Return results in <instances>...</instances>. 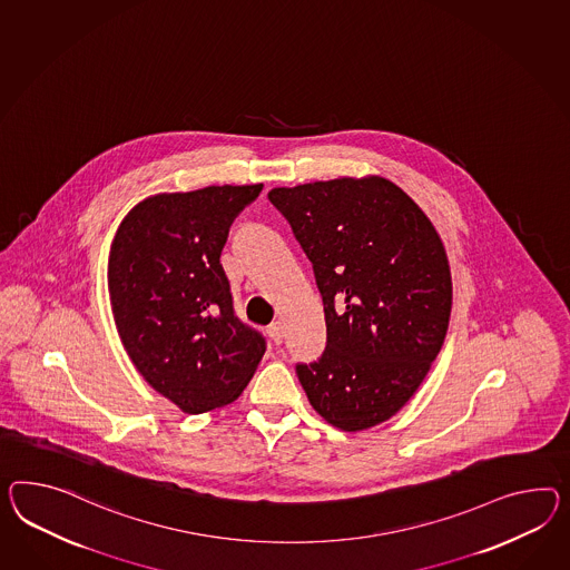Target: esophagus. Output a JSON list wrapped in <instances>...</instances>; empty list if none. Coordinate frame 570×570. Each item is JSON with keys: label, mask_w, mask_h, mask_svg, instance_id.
<instances>
[{"label": "esophagus", "mask_w": 570, "mask_h": 570, "mask_svg": "<svg viewBox=\"0 0 570 570\" xmlns=\"http://www.w3.org/2000/svg\"><path fill=\"white\" fill-rule=\"evenodd\" d=\"M268 336L273 338L275 345L283 343V338H285V326H283V322H273V324L268 326Z\"/></svg>", "instance_id": "34e87169"}]
</instances>
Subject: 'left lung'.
I'll list each match as a JSON object with an SVG mask.
<instances>
[{
	"label": "left lung",
	"instance_id": "left-lung-1",
	"mask_svg": "<svg viewBox=\"0 0 570 570\" xmlns=\"http://www.w3.org/2000/svg\"><path fill=\"white\" fill-rule=\"evenodd\" d=\"M324 304L326 350L295 372L309 405L357 432L393 417L444 343L453 281L434 225L384 177L275 188Z\"/></svg>",
	"mask_w": 570,
	"mask_h": 570
}]
</instances>
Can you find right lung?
I'll return each mask as SVG.
<instances>
[{
    "label": "right lung",
    "instance_id": "right-lung-1",
    "mask_svg": "<svg viewBox=\"0 0 570 570\" xmlns=\"http://www.w3.org/2000/svg\"><path fill=\"white\" fill-rule=\"evenodd\" d=\"M263 184L157 194L134 206L109 254L117 333L148 384L186 413L235 401L266 351L235 316L220 266L235 217Z\"/></svg>",
    "mask_w": 570,
    "mask_h": 570
}]
</instances>
